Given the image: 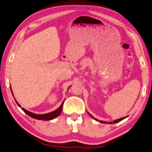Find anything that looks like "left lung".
<instances>
[{"instance_id": "left-lung-1", "label": "left lung", "mask_w": 152, "mask_h": 152, "mask_svg": "<svg viewBox=\"0 0 152 152\" xmlns=\"http://www.w3.org/2000/svg\"><path fill=\"white\" fill-rule=\"evenodd\" d=\"M88 113V112H87ZM88 114L92 118H94V117H93L91 114H90L89 113H88ZM127 116H126V117H124V118H119V119H116V120H114L113 122H108V123H107V122H105V121H100V122L101 123H103V124H115V123H118V122H119L120 121H121V120H123V119H124L125 118H126ZM95 120H97V121H98V119H95V118H94Z\"/></svg>"}]
</instances>
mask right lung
Masks as SVG:
<instances>
[{
  "mask_svg": "<svg viewBox=\"0 0 152 152\" xmlns=\"http://www.w3.org/2000/svg\"><path fill=\"white\" fill-rule=\"evenodd\" d=\"M10 90H11V93H12V94L13 95V97H14V95H13L11 87H10ZM14 98H15V97H14ZM15 100L16 103H17L18 107H21V106L19 104H18V103L17 102V100L15 99ZM63 103H64V102H63V103H61V105L59 106V107L56 110L52 111V112L45 113V114H36V113H33L32 112H30V111L26 110L25 109H24V108H21V109H22V110L24 111V112L27 114L28 115L31 117V118H33L34 119H38V120L48 121V120H51V119H55V118H57V117H58V115H60L61 111H62V110H63Z\"/></svg>",
  "mask_w": 152,
  "mask_h": 152,
  "instance_id": "right-lung-1",
  "label": "right lung"
}]
</instances>
